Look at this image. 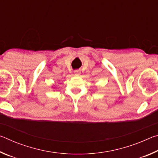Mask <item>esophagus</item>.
<instances>
[{
    "label": "esophagus",
    "mask_w": 158,
    "mask_h": 158,
    "mask_svg": "<svg viewBox=\"0 0 158 158\" xmlns=\"http://www.w3.org/2000/svg\"><path fill=\"white\" fill-rule=\"evenodd\" d=\"M74 73H75V75H77V76H79L80 74V73L79 70H75L74 71Z\"/></svg>",
    "instance_id": "esophagus-1"
}]
</instances>
